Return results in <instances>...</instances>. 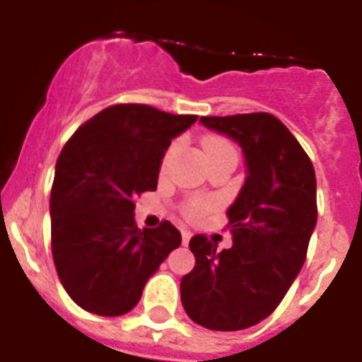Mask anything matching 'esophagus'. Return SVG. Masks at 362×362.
Listing matches in <instances>:
<instances>
[{
	"instance_id": "1",
	"label": "esophagus",
	"mask_w": 362,
	"mask_h": 362,
	"mask_svg": "<svg viewBox=\"0 0 362 362\" xmlns=\"http://www.w3.org/2000/svg\"><path fill=\"white\" fill-rule=\"evenodd\" d=\"M181 238H183V245L187 246L192 239V233L188 232V230H183V232H181Z\"/></svg>"
}]
</instances>
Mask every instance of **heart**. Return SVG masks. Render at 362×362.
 Segmentation results:
<instances>
[{
  "instance_id": "obj_1",
  "label": "heart",
  "mask_w": 362,
  "mask_h": 362,
  "mask_svg": "<svg viewBox=\"0 0 362 362\" xmlns=\"http://www.w3.org/2000/svg\"><path fill=\"white\" fill-rule=\"evenodd\" d=\"M203 150H204V153H206L209 161L212 158H216V156H219V153L235 152V150H233V146L230 145L228 141H225V139H221V137H206V139L203 141ZM203 210H204L203 201H196V203L190 204V209H188V216L197 217L201 212H203Z\"/></svg>"
}]
</instances>
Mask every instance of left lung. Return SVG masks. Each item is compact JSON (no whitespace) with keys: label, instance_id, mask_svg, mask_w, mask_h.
Wrapping results in <instances>:
<instances>
[{"label":"left lung","instance_id":"8db88e82","mask_svg":"<svg viewBox=\"0 0 362 362\" xmlns=\"http://www.w3.org/2000/svg\"><path fill=\"white\" fill-rule=\"evenodd\" d=\"M245 156V185L226 210L232 246L217 250L190 239L196 267L181 279L188 317L217 332L245 330L267 319L305 264L317 223V181L303 146L267 112L201 117Z\"/></svg>","mask_w":362,"mask_h":362}]
</instances>
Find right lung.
<instances>
[{
    "instance_id": "1",
    "label": "right lung",
    "mask_w": 362,
    "mask_h": 362,
    "mask_svg": "<svg viewBox=\"0 0 362 362\" xmlns=\"http://www.w3.org/2000/svg\"><path fill=\"white\" fill-rule=\"evenodd\" d=\"M196 121L146 105H114L63 146L50 192L52 257L63 288L86 312H130L146 281L181 245L168 221L137 228L134 197L158 188L172 139Z\"/></svg>"
}]
</instances>
